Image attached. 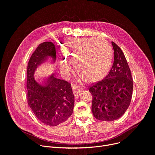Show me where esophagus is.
Returning a JSON list of instances; mask_svg holds the SVG:
<instances>
[{
  "label": "esophagus",
  "instance_id": "esophagus-1",
  "mask_svg": "<svg viewBox=\"0 0 155 155\" xmlns=\"http://www.w3.org/2000/svg\"><path fill=\"white\" fill-rule=\"evenodd\" d=\"M72 87H73V93H74V95L75 98H78L80 96L81 91H80V90H77V88L78 87L77 86L73 85Z\"/></svg>",
  "mask_w": 155,
  "mask_h": 155
}]
</instances>
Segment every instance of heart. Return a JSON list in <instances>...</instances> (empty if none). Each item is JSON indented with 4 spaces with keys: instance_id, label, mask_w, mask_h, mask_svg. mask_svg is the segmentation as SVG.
Returning <instances> with one entry per match:
<instances>
[{
    "instance_id": "1",
    "label": "heart",
    "mask_w": 155,
    "mask_h": 155,
    "mask_svg": "<svg viewBox=\"0 0 155 155\" xmlns=\"http://www.w3.org/2000/svg\"><path fill=\"white\" fill-rule=\"evenodd\" d=\"M64 61L60 62L61 72L68 76L75 64L76 71L83 80L102 78L108 72L112 61V49L102 38H83L70 41L62 48Z\"/></svg>"
}]
</instances>
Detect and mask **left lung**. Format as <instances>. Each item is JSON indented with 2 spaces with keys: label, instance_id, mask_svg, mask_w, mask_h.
<instances>
[{
  "label": "left lung",
  "instance_id": "obj_1",
  "mask_svg": "<svg viewBox=\"0 0 155 155\" xmlns=\"http://www.w3.org/2000/svg\"><path fill=\"white\" fill-rule=\"evenodd\" d=\"M114 61L108 74L91 86L92 112L100 121H112L120 118L128 108L133 90L131 72L121 48L112 41Z\"/></svg>",
  "mask_w": 155,
  "mask_h": 155
}]
</instances>
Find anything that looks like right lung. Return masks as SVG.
Returning <instances> with one entry per match:
<instances>
[{
    "label": "right lung",
    "instance_id": "obj_1",
    "mask_svg": "<svg viewBox=\"0 0 155 155\" xmlns=\"http://www.w3.org/2000/svg\"><path fill=\"white\" fill-rule=\"evenodd\" d=\"M56 62V48L50 41L43 42L32 54L27 69L28 102L35 116L48 126H56L65 123L72 115L74 95L71 84L58 78L54 74L41 83L35 80L34 74L48 58Z\"/></svg>",
    "mask_w": 155,
    "mask_h": 155
}]
</instances>
